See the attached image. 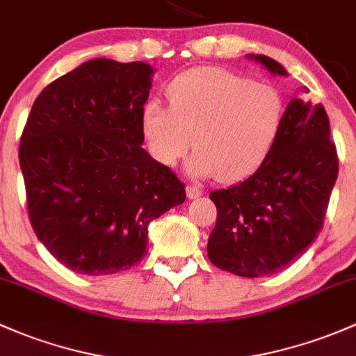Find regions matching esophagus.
<instances>
[{"instance_id":"34e87169","label":"esophagus","mask_w":356,"mask_h":356,"mask_svg":"<svg viewBox=\"0 0 356 356\" xmlns=\"http://www.w3.org/2000/svg\"><path fill=\"white\" fill-rule=\"evenodd\" d=\"M202 193H204V190H202L200 186H197V185L186 186V195H188V198H198V197H202Z\"/></svg>"}]
</instances>
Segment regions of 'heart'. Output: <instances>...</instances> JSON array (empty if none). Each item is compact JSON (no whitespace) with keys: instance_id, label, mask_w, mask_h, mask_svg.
Returning <instances> with one entry per match:
<instances>
[{"instance_id":"1","label":"heart","mask_w":356,"mask_h":356,"mask_svg":"<svg viewBox=\"0 0 356 356\" xmlns=\"http://www.w3.org/2000/svg\"><path fill=\"white\" fill-rule=\"evenodd\" d=\"M170 108L149 102L143 129L163 164L190 158L193 177L239 181L270 154L285 118V100L270 83L253 81L222 67H198L168 86Z\"/></svg>"}]
</instances>
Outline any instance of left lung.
Returning a JSON list of instances; mask_svg holds the SVG:
<instances>
[{
    "instance_id": "8db88e82",
    "label": "left lung",
    "mask_w": 356,
    "mask_h": 356,
    "mask_svg": "<svg viewBox=\"0 0 356 356\" xmlns=\"http://www.w3.org/2000/svg\"><path fill=\"white\" fill-rule=\"evenodd\" d=\"M250 57L273 74H286L268 56ZM336 178L338 152L326 110L293 97L261 166L238 185L210 192L217 220L207 244L209 259L248 278L284 270L319 234Z\"/></svg>"
}]
</instances>
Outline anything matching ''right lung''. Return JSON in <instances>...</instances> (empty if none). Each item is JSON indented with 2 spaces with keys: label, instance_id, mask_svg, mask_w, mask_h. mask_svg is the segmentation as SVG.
Listing matches in <instances>:
<instances>
[{
  "label": "right lung",
  "instance_id": "obj_1",
  "mask_svg": "<svg viewBox=\"0 0 356 356\" xmlns=\"http://www.w3.org/2000/svg\"><path fill=\"white\" fill-rule=\"evenodd\" d=\"M151 66L93 59L45 86L18 158L37 238L81 275L129 270L147 225L185 202V185L143 149Z\"/></svg>",
  "mask_w": 356,
  "mask_h": 356
}]
</instances>
